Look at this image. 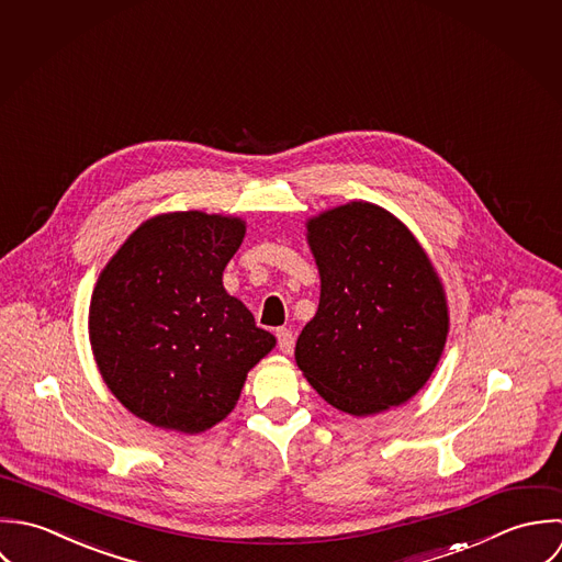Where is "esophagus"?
Returning a JSON list of instances; mask_svg holds the SVG:
<instances>
[{
    "instance_id": "esophagus-1",
    "label": "esophagus",
    "mask_w": 562,
    "mask_h": 562,
    "mask_svg": "<svg viewBox=\"0 0 562 562\" xmlns=\"http://www.w3.org/2000/svg\"><path fill=\"white\" fill-rule=\"evenodd\" d=\"M276 337H278V347H280L284 353H291V351H293L295 337H293V330H291V328H278Z\"/></svg>"
}]
</instances>
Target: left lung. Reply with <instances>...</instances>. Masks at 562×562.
Segmentation results:
<instances>
[{"mask_svg": "<svg viewBox=\"0 0 562 562\" xmlns=\"http://www.w3.org/2000/svg\"><path fill=\"white\" fill-rule=\"evenodd\" d=\"M306 227L322 297L297 338V367L328 404L356 417L408 402L432 375L449 330L428 254L369 202L326 211Z\"/></svg>", "mask_w": 562, "mask_h": 562, "instance_id": "obj_1", "label": "left lung"}]
</instances>
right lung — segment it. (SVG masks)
Masks as SVG:
<instances>
[{
	"label": "right lung",
	"instance_id": "obj_1",
	"mask_svg": "<svg viewBox=\"0 0 562 562\" xmlns=\"http://www.w3.org/2000/svg\"><path fill=\"white\" fill-rule=\"evenodd\" d=\"M238 217L167 213L138 225L98 278L89 337L114 397L138 419L198 435L225 419L247 371L276 347L224 269Z\"/></svg>",
	"mask_w": 562,
	"mask_h": 562
}]
</instances>
